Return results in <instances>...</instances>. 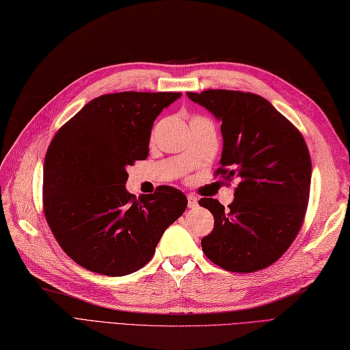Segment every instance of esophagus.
Listing matches in <instances>:
<instances>
[{
  "instance_id": "obj_1",
  "label": "esophagus",
  "mask_w": 350,
  "mask_h": 350,
  "mask_svg": "<svg viewBox=\"0 0 350 350\" xmlns=\"http://www.w3.org/2000/svg\"><path fill=\"white\" fill-rule=\"evenodd\" d=\"M187 206L189 208H198V198L196 196H193V195H189L187 196Z\"/></svg>"
}]
</instances>
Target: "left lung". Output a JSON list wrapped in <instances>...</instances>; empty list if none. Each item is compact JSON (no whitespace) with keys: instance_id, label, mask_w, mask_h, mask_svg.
I'll return each instance as SVG.
<instances>
[{"instance_id":"1","label":"left lung","mask_w":350,"mask_h":350,"mask_svg":"<svg viewBox=\"0 0 350 350\" xmlns=\"http://www.w3.org/2000/svg\"><path fill=\"white\" fill-rule=\"evenodd\" d=\"M222 122L224 148L215 177L235 180L234 200L199 205L213 215L202 239L211 262L252 273L275 263L299 232L308 205L311 157L301 132L260 96L232 90L187 93Z\"/></svg>"}]
</instances>
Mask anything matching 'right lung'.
Listing matches in <instances>:
<instances>
[{
  "mask_svg": "<svg viewBox=\"0 0 350 350\" xmlns=\"http://www.w3.org/2000/svg\"><path fill=\"white\" fill-rule=\"evenodd\" d=\"M180 96L103 94L55 133L43 164L44 218L61 249L90 272H137L185 212L178 189L159 186L137 199L125 187L126 168L148 157L155 118Z\"/></svg>",
  "mask_w": 350,
  "mask_h": 350,
  "instance_id": "right-lung-1",
  "label": "right lung"
}]
</instances>
